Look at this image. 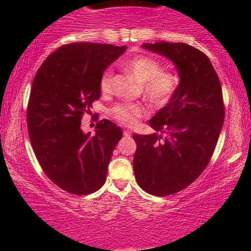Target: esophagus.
<instances>
[{"label":"esophagus","instance_id":"1","mask_svg":"<svg viewBox=\"0 0 251 251\" xmlns=\"http://www.w3.org/2000/svg\"><path fill=\"white\" fill-rule=\"evenodd\" d=\"M124 135H125V137H131V131L125 129V131H124Z\"/></svg>","mask_w":251,"mask_h":251}]
</instances>
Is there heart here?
<instances>
[{
  "mask_svg": "<svg viewBox=\"0 0 251 251\" xmlns=\"http://www.w3.org/2000/svg\"><path fill=\"white\" fill-rule=\"evenodd\" d=\"M124 67L139 82L143 83L144 96L155 107H162L170 101L178 88V76L172 72L163 71L158 60L148 55H137L124 63ZM113 74L105 71L100 77V89L109 93ZM112 116L124 125H134L137 120L145 116V108L139 103H119L112 108Z\"/></svg>",
  "mask_w": 251,
  "mask_h": 251,
  "instance_id": "1",
  "label": "heart"
}]
</instances>
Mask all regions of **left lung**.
Listing matches in <instances>:
<instances>
[{"label": "left lung", "mask_w": 251, "mask_h": 251, "mask_svg": "<svg viewBox=\"0 0 251 251\" xmlns=\"http://www.w3.org/2000/svg\"><path fill=\"white\" fill-rule=\"evenodd\" d=\"M142 47L174 62L179 75L174 97L149 120L157 132L133 134L138 184L151 195L169 196L194 183L209 164L224 122L222 87L211 61L197 48L183 42Z\"/></svg>", "instance_id": "left-lung-1"}]
</instances>
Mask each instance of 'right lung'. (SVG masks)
I'll use <instances>...</instances> for the list:
<instances>
[{"label":"right lung","mask_w":251,"mask_h":251,"mask_svg":"<svg viewBox=\"0 0 251 251\" xmlns=\"http://www.w3.org/2000/svg\"><path fill=\"white\" fill-rule=\"evenodd\" d=\"M126 48L92 42L62 46L33 80L27 109L31 146L48 178L70 194L88 195L105 184L123 129L103 119L96 134L83 133L81 119L101 96L102 73Z\"/></svg>","instance_id":"obj_1"}]
</instances>
